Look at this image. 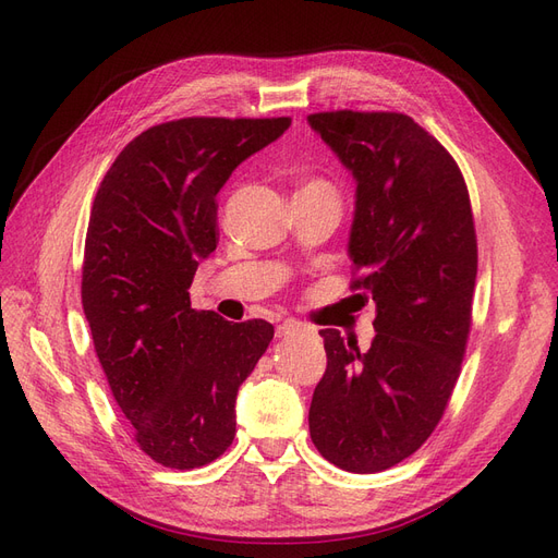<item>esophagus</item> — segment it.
<instances>
[{"instance_id": "34e87169", "label": "esophagus", "mask_w": 558, "mask_h": 558, "mask_svg": "<svg viewBox=\"0 0 558 558\" xmlns=\"http://www.w3.org/2000/svg\"><path fill=\"white\" fill-rule=\"evenodd\" d=\"M276 333H278V338H290V336H317V329H315V327H308V325H301V322H296V319H287V322H282V325H278Z\"/></svg>"}]
</instances>
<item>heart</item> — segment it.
I'll list each match as a JSON object with an SVG mask.
<instances>
[{
  "mask_svg": "<svg viewBox=\"0 0 558 558\" xmlns=\"http://www.w3.org/2000/svg\"><path fill=\"white\" fill-rule=\"evenodd\" d=\"M299 192H305V194H317V196H327V199L336 202L338 204V196H336V190L331 183L327 181H319V178H315V181H308L305 183Z\"/></svg>",
  "mask_w": 558,
  "mask_h": 558,
  "instance_id": "1",
  "label": "heart"
}]
</instances>
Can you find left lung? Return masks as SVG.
I'll return each instance as SVG.
<instances>
[{
    "instance_id": "1",
    "label": "left lung",
    "mask_w": 558,
    "mask_h": 558,
    "mask_svg": "<svg viewBox=\"0 0 558 558\" xmlns=\"http://www.w3.org/2000/svg\"><path fill=\"white\" fill-rule=\"evenodd\" d=\"M354 190L348 255L375 301L368 352L322 329L327 371L308 412L319 454L380 473L440 422L471 331L477 243L469 190L440 143L403 113H315Z\"/></svg>"
}]
</instances>
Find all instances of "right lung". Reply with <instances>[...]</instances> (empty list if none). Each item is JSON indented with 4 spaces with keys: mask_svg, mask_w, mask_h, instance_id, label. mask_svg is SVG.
<instances>
[{
    "mask_svg": "<svg viewBox=\"0 0 558 558\" xmlns=\"http://www.w3.org/2000/svg\"><path fill=\"white\" fill-rule=\"evenodd\" d=\"M290 118L165 122L128 143L97 190L83 311L138 447L167 469L218 459L236 436V397L274 325L196 313L190 284L218 245L215 196Z\"/></svg>",
    "mask_w": 558,
    "mask_h": 558,
    "instance_id": "add662e5",
    "label": "right lung"
}]
</instances>
